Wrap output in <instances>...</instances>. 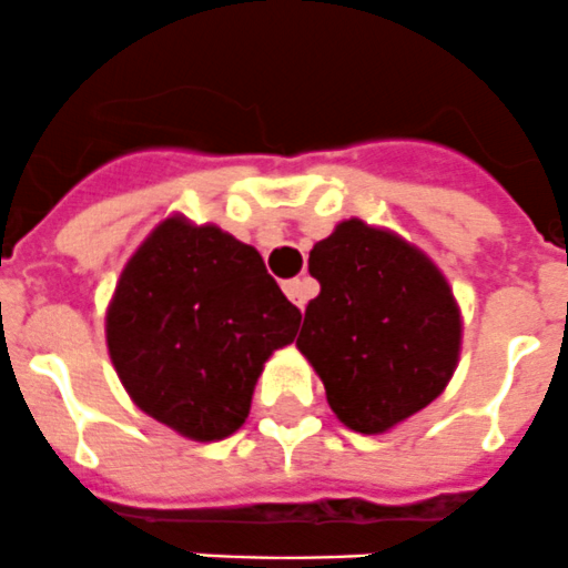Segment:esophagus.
Wrapping results in <instances>:
<instances>
[{"instance_id":"esophagus-1","label":"esophagus","mask_w":568,"mask_h":568,"mask_svg":"<svg viewBox=\"0 0 568 568\" xmlns=\"http://www.w3.org/2000/svg\"><path fill=\"white\" fill-rule=\"evenodd\" d=\"M283 291L291 303L296 305V308H305L311 296L316 294V285H314V280H308V277H303V280L296 277V280H288V283L283 285Z\"/></svg>"}]
</instances>
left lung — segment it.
<instances>
[{
	"label": "left lung",
	"instance_id": "1",
	"mask_svg": "<svg viewBox=\"0 0 568 568\" xmlns=\"http://www.w3.org/2000/svg\"><path fill=\"white\" fill-rule=\"evenodd\" d=\"M320 296L296 347L320 373L331 410L356 433H385L447 387L462 314L433 260L393 232L345 221L308 257Z\"/></svg>",
	"mask_w": 568,
	"mask_h": 568
}]
</instances>
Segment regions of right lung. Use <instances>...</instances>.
I'll use <instances>...</instances> for the list:
<instances>
[{"mask_svg": "<svg viewBox=\"0 0 568 568\" xmlns=\"http://www.w3.org/2000/svg\"><path fill=\"white\" fill-rule=\"evenodd\" d=\"M300 320L257 248L166 217L121 272L106 347L146 416L221 442L246 422L265 359L294 342Z\"/></svg>", "mask_w": 568, "mask_h": 568, "instance_id": "obj_1", "label": "right lung"}]
</instances>
